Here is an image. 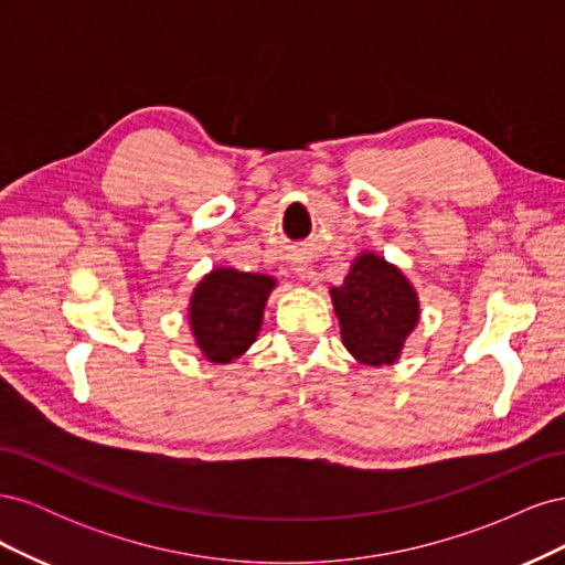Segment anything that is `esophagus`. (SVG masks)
<instances>
[{
    "instance_id": "1",
    "label": "esophagus",
    "mask_w": 565,
    "mask_h": 565,
    "mask_svg": "<svg viewBox=\"0 0 565 565\" xmlns=\"http://www.w3.org/2000/svg\"><path fill=\"white\" fill-rule=\"evenodd\" d=\"M295 270H297V276H299L301 280H306V278H311V268H309V266H297Z\"/></svg>"
}]
</instances>
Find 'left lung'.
Segmentation results:
<instances>
[{
    "label": "left lung",
    "mask_w": 565,
    "mask_h": 565,
    "mask_svg": "<svg viewBox=\"0 0 565 565\" xmlns=\"http://www.w3.org/2000/svg\"><path fill=\"white\" fill-rule=\"evenodd\" d=\"M341 341L363 365H393L419 322L415 287L398 266L372 252L358 254L344 282L330 289Z\"/></svg>",
    "instance_id": "1"
}]
</instances>
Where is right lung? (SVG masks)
I'll return each mask as SVG.
<instances>
[{"label": "right lung", "mask_w": 565, "mask_h": 565, "mask_svg": "<svg viewBox=\"0 0 565 565\" xmlns=\"http://www.w3.org/2000/svg\"><path fill=\"white\" fill-rule=\"evenodd\" d=\"M276 278L235 268H214L198 282L188 318L195 344L210 363L226 365L254 344Z\"/></svg>", "instance_id": "obj_1"}]
</instances>
